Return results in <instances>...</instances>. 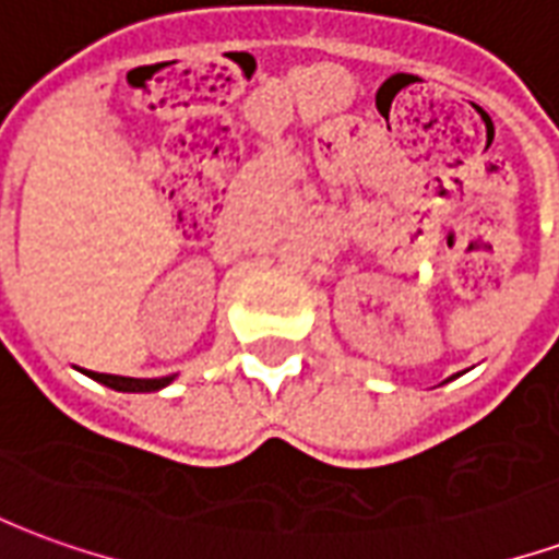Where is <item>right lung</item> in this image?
<instances>
[{"instance_id": "obj_1", "label": "right lung", "mask_w": 559, "mask_h": 559, "mask_svg": "<svg viewBox=\"0 0 559 559\" xmlns=\"http://www.w3.org/2000/svg\"><path fill=\"white\" fill-rule=\"evenodd\" d=\"M92 380H98L104 386L119 389V392H155V389H164L170 383L173 377H155V380H140V377H119V374H98V371H90Z\"/></svg>"}]
</instances>
